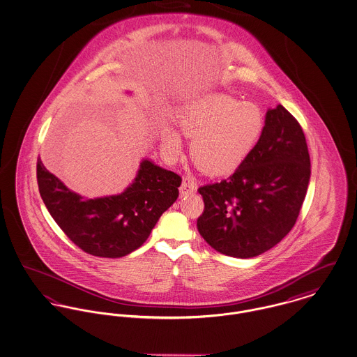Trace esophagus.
<instances>
[{
  "mask_svg": "<svg viewBox=\"0 0 357 357\" xmlns=\"http://www.w3.org/2000/svg\"><path fill=\"white\" fill-rule=\"evenodd\" d=\"M195 190H196V181H195V178L190 177V176H185L184 180H183V184H181V187H180L181 195H183V196L190 195V193H193Z\"/></svg>",
  "mask_w": 357,
  "mask_h": 357,
  "instance_id": "1",
  "label": "esophagus"
}]
</instances>
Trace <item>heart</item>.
<instances>
[{
  "mask_svg": "<svg viewBox=\"0 0 357 357\" xmlns=\"http://www.w3.org/2000/svg\"><path fill=\"white\" fill-rule=\"evenodd\" d=\"M180 124L193 137L195 161L213 174H227L245 162L260 141L265 114L255 102L216 95L188 107ZM162 141L172 154L181 151V135L172 126L164 127Z\"/></svg>",
  "mask_w": 357,
  "mask_h": 357,
  "instance_id": "1",
  "label": "heart"
}]
</instances>
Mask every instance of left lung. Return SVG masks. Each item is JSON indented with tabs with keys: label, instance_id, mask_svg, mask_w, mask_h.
<instances>
[{
	"label": "left lung",
	"instance_id": "8db88e82",
	"mask_svg": "<svg viewBox=\"0 0 357 357\" xmlns=\"http://www.w3.org/2000/svg\"><path fill=\"white\" fill-rule=\"evenodd\" d=\"M310 154L305 132L283 105L269 109L261 138L237 170L199 188L197 230L216 252L250 259L294 227L306 197Z\"/></svg>",
	"mask_w": 357,
	"mask_h": 357
}]
</instances>
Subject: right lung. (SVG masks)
Wrapping results in <instances>:
<instances>
[{
	"instance_id": "right-lung-1",
	"label": "right lung",
	"mask_w": 357,
	"mask_h": 357,
	"mask_svg": "<svg viewBox=\"0 0 357 357\" xmlns=\"http://www.w3.org/2000/svg\"><path fill=\"white\" fill-rule=\"evenodd\" d=\"M36 178L48 213L74 245L96 257L130 255L150 236L160 216L178 197L181 177L144 160L123 193L84 199L50 173L40 158Z\"/></svg>"
}]
</instances>
